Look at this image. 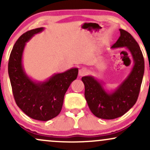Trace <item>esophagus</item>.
I'll list each match as a JSON object with an SVG mask.
<instances>
[{"instance_id": "34e87169", "label": "esophagus", "mask_w": 150, "mask_h": 150, "mask_svg": "<svg viewBox=\"0 0 150 150\" xmlns=\"http://www.w3.org/2000/svg\"><path fill=\"white\" fill-rule=\"evenodd\" d=\"M87 70L85 68H82L79 70V75L80 76H84V75H87Z\"/></svg>"}]
</instances>
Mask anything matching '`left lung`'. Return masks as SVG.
<instances>
[{
	"label": "left lung",
	"instance_id": "8db88e82",
	"mask_svg": "<svg viewBox=\"0 0 150 150\" xmlns=\"http://www.w3.org/2000/svg\"><path fill=\"white\" fill-rule=\"evenodd\" d=\"M120 36L111 49L125 47L131 55L133 66L128 76L116 89L107 90L101 81L92 75L84 76L85 97L89 109L102 119H114L124 115L135 105L144 71L143 55L132 35L120 29Z\"/></svg>",
	"mask_w": 150,
	"mask_h": 150
}]
</instances>
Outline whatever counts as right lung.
I'll use <instances>...</instances> for the list:
<instances>
[{
    "label": "right lung",
    "instance_id": "1",
    "mask_svg": "<svg viewBox=\"0 0 150 150\" xmlns=\"http://www.w3.org/2000/svg\"><path fill=\"white\" fill-rule=\"evenodd\" d=\"M44 30V27H39L20 36L10 53L8 74L18 107L33 119L47 121L61 112L65 94L77 78L78 68L55 73L44 81L34 80L28 76L22 63L26 43Z\"/></svg>",
    "mask_w": 150,
    "mask_h": 150
}]
</instances>
